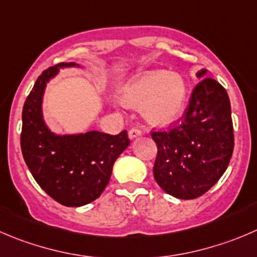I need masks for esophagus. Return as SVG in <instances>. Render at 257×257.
Returning <instances> with one entry per match:
<instances>
[{
  "label": "esophagus",
  "instance_id": "34e87169",
  "mask_svg": "<svg viewBox=\"0 0 257 257\" xmlns=\"http://www.w3.org/2000/svg\"><path fill=\"white\" fill-rule=\"evenodd\" d=\"M128 136L131 139H136V138H138V137L142 136V131H139V129H137V128H133L129 131Z\"/></svg>",
  "mask_w": 257,
  "mask_h": 257
}]
</instances>
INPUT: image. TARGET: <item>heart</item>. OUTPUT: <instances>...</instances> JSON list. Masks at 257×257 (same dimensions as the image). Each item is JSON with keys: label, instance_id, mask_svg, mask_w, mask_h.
Returning <instances> with one entry per match:
<instances>
[{"label": "heart", "instance_id": "heart-1", "mask_svg": "<svg viewBox=\"0 0 257 257\" xmlns=\"http://www.w3.org/2000/svg\"><path fill=\"white\" fill-rule=\"evenodd\" d=\"M188 85L181 74L166 70L144 71L124 84L120 98L131 108L143 106V116L154 125H167L184 113Z\"/></svg>", "mask_w": 257, "mask_h": 257}]
</instances>
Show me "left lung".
Listing matches in <instances>:
<instances>
[{
    "label": "left lung",
    "instance_id": "left-lung-1",
    "mask_svg": "<svg viewBox=\"0 0 257 257\" xmlns=\"http://www.w3.org/2000/svg\"><path fill=\"white\" fill-rule=\"evenodd\" d=\"M192 91L181 123L163 132H152L158 153L154 179L164 192L179 200H193L217 183L233 152V126L227 91L205 78Z\"/></svg>",
    "mask_w": 257,
    "mask_h": 257
}]
</instances>
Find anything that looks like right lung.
Returning <instances> with one entry per match:
<instances>
[{"mask_svg": "<svg viewBox=\"0 0 257 257\" xmlns=\"http://www.w3.org/2000/svg\"><path fill=\"white\" fill-rule=\"evenodd\" d=\"M80 68L59 64L42 71L22 109L21 151L32 177L56 202L80 207L95 201L110 179L114 162L129 146L126 131L118 136L90 131L56 134L44 120L42 99L50 79L60 69Z\"/></svg>", "mask_w": 257, "mask_h": 257, "instance_id": "1", "label": "right lung"}]
</instances>
